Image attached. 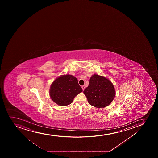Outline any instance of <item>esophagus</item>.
Returning <instances> with one entry per match:
<instances>
[{
	"instance_id": "obj_1",
	"label": "esophagus",
	"mask_w": 158,
	"mask_h": 158,
	"mask_svg": "<svg viewBox=\"0 0 158 158\" xmlns=\"http://www.w3.org/2000/svg\"><path fill=\"white\" fill-rule=\"evenodd\" d=\"M85 85L82 86V89H83V91H84V89H85Z\"/></svg>"
}]
</instances>
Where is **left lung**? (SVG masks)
Returning <instances> with one entry per match:
<instances>
[{
	"label": "left lung",
	"instance_id": "8db88e82",
	"mask_svg": "<svg viewBox=\"0 0 158 158\" xmlns=\"http://www.w3.org/2000/svg\"><path fill=\"white\" fill-rule=\"evenodd\" d=\"M89 105L97 108L108 106L114 99L115 91L110 80L94 74L89 79V86L83 91Z\"/></svg>",
	"mask_w": 158,
	"mask_h": 158
}]
</instances>
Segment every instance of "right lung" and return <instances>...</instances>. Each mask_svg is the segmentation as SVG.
Listing matches in <instances>:
<instances>
[{
	"mask_svg": "<svg viewBox=\"0 0 158 158\" xmlns=\"http://www.w3.org/2000/svg\"><path fill=\"white\" fill-rule=\"evenodd\" d=\"M82 92L78 80L72 75H63L56 78L50 86V96L57 105L66 106L73 101L79 93Z\"/></svg>",
	"mask_w": 158,
	"mask_h": 158,
	"instance_id": "add662e5",
	"label": "right lung"
}]
</instances>
